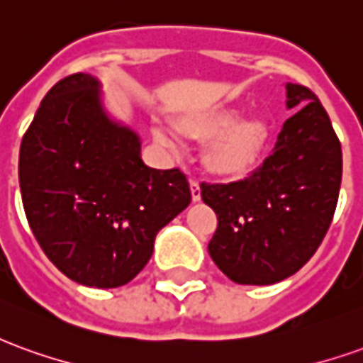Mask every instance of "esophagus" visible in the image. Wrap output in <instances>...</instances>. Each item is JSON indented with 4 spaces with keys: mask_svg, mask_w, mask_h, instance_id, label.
I'll list each match as a JSON object with an SVG mask.
<instances>
[{
    "mask_svg": "<svg viewBox=\"0 0 363 363\" xmlns=\"http://www.w3.org/2000/svg\"><path fill=\"white\" fill-rule=\"evenodd\" d=\"M190 192H192V200L194 202H198L202 198V194H200V182L196 179H190Z\"/></svg>",
    "mask_w": 363,
    "mask_h": 363,
    "instance_id": "1",
    "label": "esophagus"
}]
</instances>
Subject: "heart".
<instances>
[{"instance_id": "heart-1", "label": "heart", "mask_w": 363, "mask_h": 363, "mask_svg": "<svg viewBox=\"0 0 363 363\" xmlns=\"http://www.w3.org/2000/svg\"><path fill=\"white\" fill-rule=\"evenodd\" d=\"M239 114L233 111L210 112L200 116H190L182 120V134L189 138L210 142V150L206 153V163L213 173L223 177H239L251 169L262 155L267 145L268 128L259 118H249L237 122ZM153 135L161 145L181 150L182 138L173 128L157 124L153 126Z\"/></svg>"}]
</instances>
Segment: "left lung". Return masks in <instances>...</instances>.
<instances>
[{
	"instance_id": "1",
	"label": "left lung",
	"mask_w": 363,
	"mask_h": 363,
	"mask_svg": "<svg viewBox=\"0 0 363 363\" xmlns=\"http://www.w3.org/2000/svg\"><path fill=\"white\" fill-rule=\"evenodd\" d=\"M288 108L272 153L241 181L202 182L218 216L208 252L235 284L286 280L311 259L335 216L342 150L317 95L288 83Z\"/></svg>"
}]
</instances>
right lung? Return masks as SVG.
<instances>
[{
  "label": "right lung",
  "instance_id": "obj_1",
  "mask_svg": "<svg viewBox=\"0 0 363 363\" xmlns=\"http://www.w3.org/2000/svg\"><path fill=\"white\" fill-rule=\"evenodd\" d=\"M23 208L44 255L69 280L118 288L147 264L159 229L190 204L181 169H151L140 138L104 114L99 82L60 79L19 153Z\"/></svg>",
  "mask_w": 363,
  "mask_h": 363
}]
</instances>
